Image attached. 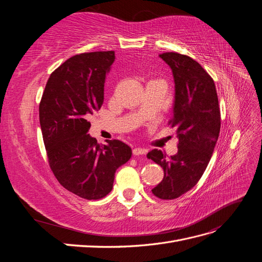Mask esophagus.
<instances>
[{
  "label": "esophagus",
  "instance_id": "esophagus-1",
  "mask_svg": "<svg viewBox=\"0 0 262 262\" xmlns=\"http://www.w3.org/2000/svg\"><path fill=\"white\" fill-rule=\"evenodd\" d=\"M146 152H147V150L145 148H142V147H136V148H133V150H132L133 155H136V156L145 155Z\"/></svg>",
  "mask_w": 262,
  "mask_h": 262
}]
</instances>
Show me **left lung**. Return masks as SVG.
<instances>
[{"mask_svg":"<svg viewBox=\"0 0 262 262\" xmlns=\"http://www.w3.org/2000/svg\"><path fill=\"white\" fill-rule=\"evenodd\" d=\"M160 58L170 67L175 81V104L168 124L176 129L178 152L167 157L155 148L147 158L164 169V178L152 189L153 194L172 200L202 177L219 139L221 112L215 84L199 63L177 52H164Z\"/></svg>","mask_w":262,"mask_h":262,"instance_id":"8db88e82","label":"left lung"}]
</instances>
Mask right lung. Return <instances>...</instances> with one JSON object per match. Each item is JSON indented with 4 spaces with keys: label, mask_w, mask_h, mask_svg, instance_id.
Instances as JSON below:
<instances>
[{
    "label": "right lung",
    "mask_w": 262,
    "mask_h": 262,
    "mask_svg": "<svg viewBox=\"0 0 262 262\" xmlns=\"http://www.w3.org/2000/svg\"><path fill=\"white\" fill-rule=\"evenodd\" d=\"M115 51L75 54L51 73L39 105V120L50 168L70 192L98 200L113 189L115 172L131 147L119 140L98 144L87 134L89 118L104 102L106 74Z\"/></svg>",
    "instance_id": "add662e5"
}]
</instances>
